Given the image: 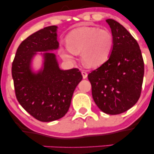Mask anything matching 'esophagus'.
Segmentation results:
<instances>
[{
    "label": "esophagus",
    "instance_id": "obj_1",
    "mask_svg": "<svg viewBox=\"0 0 154 154\" xmlns=\"http://www.w3.org/2000/svg\"><path fill=\"white\" fill-rule=\"evenodd\" d=\"M81 73H82V75L83 79H86V78H87V77H88V73H87V72L85 71V70H82V71L81 72Z\"/></svg>",
    "mask_w": 154,
    "mask_h": 154
}]
</instances>
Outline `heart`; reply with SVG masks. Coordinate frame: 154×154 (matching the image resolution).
Listing matches in <instances>:
<instances>
[{"label": "heart", "instance_id": "1", "mask_svg": "<svg viewBox=\"0 0 154 154\" xmlns=\"http://www.w3.org/2000/svg\"><path fill=\"white\" fill-rule=\"evenodd\" d=\"M61 56L69 61H75L81 53L83 63L88 67H98L109 59L113 45L112 33L107 29L95 26H82L70 32Z\"/></svg>", "mask_w": 154, "mask_h": 154}]
</instances>
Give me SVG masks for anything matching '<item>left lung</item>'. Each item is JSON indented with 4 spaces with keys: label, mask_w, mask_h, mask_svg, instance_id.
Returning <instances> with one entry per match:
<instances>
[{
    "label": "left lung",
    "mask_w": 154,
    "mask_h": 154,
    "mask_svg": "<svg viewBox=\"0 0 154 154\" xmlns=\"http://www.w3.org/2000/svg\"><path fill=\"white\" fill-rule=\"evenodd\" d=\"M114 38L109 59L88 75L95 104L111 115L128 111L142 90L144 62L137 42L119 22L106 19Z\"/></svg>",
    "instance_id": "8db88e82"
}]
</instances>
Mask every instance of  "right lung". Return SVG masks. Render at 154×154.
<instances>
[{"label":"right lung","mask_w":154,"mask_h":154,"mask_svg":"<svg viewBox=\"0 0 154 154\" xmlns=\"http://www.w3.org/2000/svg\"><path fill=\"white\" fill-rule=\"evenodd\" d=\"M57 26H49L29 35L19 45L12 63L15 94L20 105L40 122L63 117L69 109L76 87L82 76L78 69H59L56 55L44 54L43 69L34 73L31 61L38 51L58 49Z\"/></svg>","instance_id":"1"}]
</instances>
